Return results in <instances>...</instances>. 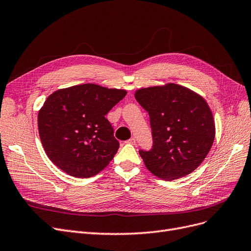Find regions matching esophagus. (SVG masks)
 <instances>
[{
	"instance_id": "esophagus-1",
	"label": "esophagus",
	"mask_w": 251,
	"mask_h": 251,
	"mask_svg": "<svg viewBox=\"0 0 251 251\" xmlns=\"http://www.w3.org/2000/svg\"><path fill=\"white\" fill-rule=\"evenodd\" d=\"M126 143H128V144H132V145H135V144H136V139H135V138L128 139L127 141H126Z\"/></svg>"
}]
</instances>
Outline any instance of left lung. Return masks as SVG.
Segmentation results:
<instances>
[{
    "label": "left lung",
    "mask_w": 251,
    "mask_h": 251,
    "mask_svg": "<svg viewBox=\"0 0 251 251\" xmlns=\"http://www.w3.org/2000/svg\"><path fill=\"white\" fill-rule=\"evenodd\" d=\"M135 98L148 112L152 131V149L139 151L146 168L168 181L194 172L215 138L206 100L176 83L137 89Z\"/></svg>",
    "instance_id": "left-lung-1"
}]
</instances>
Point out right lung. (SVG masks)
Returning a JSON list of instances; mask_svg holds the SVG:
<instances>
[{
    "label": "right lung",
    "instance_id": "right-lung-1",
    "mask_svg": "<svg viewBox=\"0 0 251 251\" xmlns=\"http://www.w3.org/2000/svg\"><path fill=\"white\" fill-rule=\"evenodd\" d=\"M125 89L85 83L57 89L38 113L39 135L49 159L69 175L88 178L113 159L119 143L105 115Z\"/></svg>",
    "mask_w": 251,
    "mask_h": 251
}]
</instances>
